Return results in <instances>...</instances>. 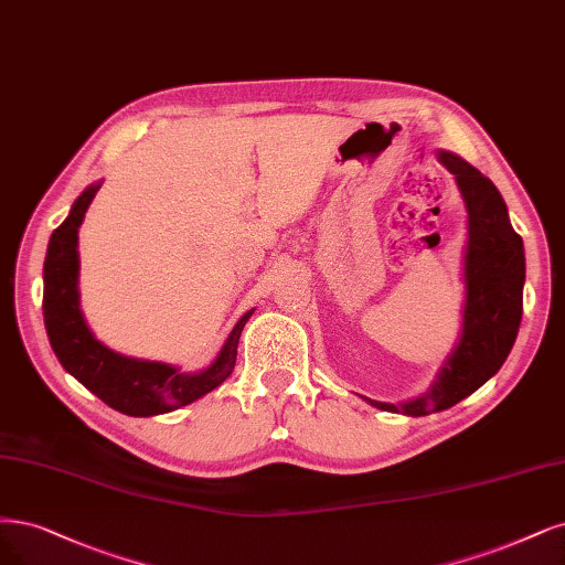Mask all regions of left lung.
Listing matches in <instances>:
<instances>
[{
    "mask_svg": "<svg viewBox=\"0 0 565 565\" xmlns=\"http://www.w3.org/2000/svg\"><path fill=\"white\" fill-rule=\"evenodd\" d=\"M437 161L456 178L468 210V243L462 252V327L449 358L423 395L399 404L364 397L381 412L404 416H427L451 408L495 376L516 341L523 310L526 257L500 191L451 151L439 149Z\"/></svg>",
    "mask_w": 565,
    "mask_h": 565,
    "instance_id": "left-lung-1",
    "label": "left lung"
}]
</instances>
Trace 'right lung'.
Here are the masks:
<instances>
[{
  "instance_id": "right-lung-1",
  "label": "right lung",
  "mask_w": 565,
  "mask_h": 565,
  "mask_svg": "<svg viewBox=\"0 0 565 565\" xmlns=\"http://www.w3.org/2000/svg\"><path fill=\"white\" fill-rule=\"evenodd\" d=\"M103 180L84 189L67 220L51 233L44 262V324L55 358L93 395L126 416H159L201 399L222 385L236 366L238 341L247 313L231 329L217 358L201 372L186 374L180 366L138 360L116 353L97 341L84 320L79 301V226Z\"/></svg>"
}]
</instances>
